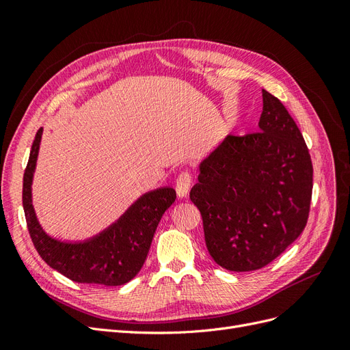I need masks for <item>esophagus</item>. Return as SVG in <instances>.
Returning a JSON list of instances; mask_svg holds the SVG:
<instances>
[{
    "label": "esophagus",
    "instance_id": "obj_1",
    "mask_svg": "<svg viewBox=\"0 0 350 350\" xmlns=\"http://www.w3.org/2000/svg\"><path fill=\"white\" fill-rule=\"evenodd\" d=\"M191 184H193V175L189 172H183L179 174L176 178L175 183V189L178 197H187L189 194V189H191Z\"/></svg>",
    "mask_w": 350,
    "mask_h": 350
}]
</instances>
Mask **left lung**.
I'll return each mask as SVG.
<instances>
[{"instance_id": "8db88e82", "label": "left lung", "mask_w": 350, "mask_h": 350, "mask_svg": "<svg viewBox=\"0 0 350 350\" xmlns=\"http://www.w3.org/2000/svg\"><path fill=\"white\" fill-rule=\"evenodd\" d=\"M312 197V162L284 105L262 90L260 131L230 134L200 165L189 198L220 267H266L298 239Z\"/></svg>"}]
</instances>
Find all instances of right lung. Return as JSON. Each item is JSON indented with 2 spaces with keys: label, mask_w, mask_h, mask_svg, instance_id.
<instances>
[{
  "label": "right lung",
  "mask_w": 350,
  "mask_h": 350,
  "mask_svg": "<svg viewBox=\"0 0 350 350\" xmlns=\"http://www.w3.org/2000/svg\"><path fill=\"white\" fill-rule=\"evenodd\" d=\"M42 129L38 130L23 175V208L31 242L49 267L72 282L121 286L143 267L156 228L174 204V188H159L143 196L130 210L99 237L83 243H64L49 238L39 226L31 206V178L39 152Z\"/></svg>",
  "instance_id": "obj_1"
}]
</instances>
